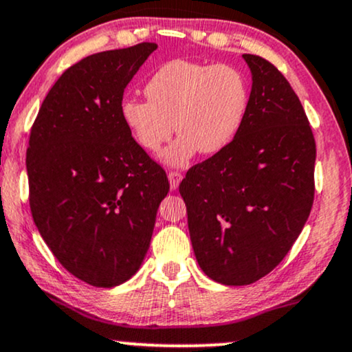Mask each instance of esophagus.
<instances>
[{
	"label": "esophagus",
	"mask_w": 352,
	"mask_h": 352,
	"mask_svg": "<svg viewBox=\"0 0 352 352\" xmlns=\"http://www.w3.org/2000/svg\"><path fill=\"white\" fill-rule=\"evenodd\" d=\"M167 177H168V182H170V188L172 190L179 188V185L182 182V173L177 172V170H170L167 173Z\"/></svg>",
	"instance_id": "34e87169"
}]
</instances>
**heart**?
<instances>
[{
    "mask_svg": "<svg viewBox=\"0 0 352 352\" xmlns=\"http://www.w3.org/2000/svg\"><path fill=\"white\" fill-rule=\"evenodd\" d=\"M149 100L124 99L123 123L144 151H166L170 166H185L195 154L214 155L239 135L248 112L247 79L230 65L173 60L162 65L144 87Z\"/></svg>",
    "mask_w": 352,
    "mask_h": 352,
    "instance_id": "obj_1",
    "label": "heart"
}]
</instances>
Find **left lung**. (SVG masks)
<instances>
[{
    "instance_id": "8db88e82",
    "label": "left lung",
    "mask_w": 352,
    "mask_h": 352,
    "mask_svg": "<svg viewBox=\"0 0 352 352\" xmlns=\"http://www.w3.org/2000/svg\"><path fill=\"white\" fill-rule=\"evenodd\" d=\"M243 60L253 81L245 122L179 186L198 265L228 286L255 283L281 263L315 197L317 148L299 97L268 60Z\"/></svg>"
}]
</instances>
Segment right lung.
Wrapping results in <instances>:
<instances>
[{"label": "right lung", "instance_id": "1", "mask_svg": "<svg viewBox=\"0 0 352 352\" xmlns=\"http://www.w3.org/2000/svg\"><path fill=\"white\" fill-rule=\"evenodd\" d=\"M157 45L94 53L43 99L25 155L34 222L61 266L96 287L131 278L148 252L166 170L122 118L123 92Z\"/></svg>", "mask_w": 352, "mask_h": 352}]
</instances>
